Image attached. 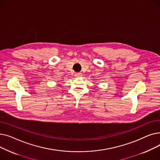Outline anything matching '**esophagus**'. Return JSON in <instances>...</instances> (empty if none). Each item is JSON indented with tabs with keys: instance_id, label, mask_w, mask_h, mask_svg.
Masks as SVG:
<instances>
[{
	"instance_id": "obj_1",
	"label": "esophagus",
	"mask_w": 160,
	"mask_h": 160,
	"mask_svg": "<svg viewBox=\"0 0 160 160\" xmlns=\"http://www.w3.org/2000/svg\"><path fill=\"white\" fill-rule=\"evenodd\" d=\"M74 76H75V77H80L81 76H82V73H80V72H78V73H76L75 74H74Z\"/></svg>"
}]
</instances>
